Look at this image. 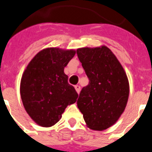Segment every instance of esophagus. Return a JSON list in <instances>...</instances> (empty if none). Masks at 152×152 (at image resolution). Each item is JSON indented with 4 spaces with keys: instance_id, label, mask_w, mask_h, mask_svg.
I'll return each instance as SVG.
<instances>
[{
    "instance_id": "1",
    "label": "esophagus",
    "mask_w": 152,
    "mask_h": 152,
    "mask_svg": "<svg viewBox=\"0 0 152 152\" xmlns=\"http://www.w3.org/2000/svg\"><path fill=\"white\" fill-rule=\"evenodd\" d=\"M75 89H76V92L78 93V94H80V86L76 85L75 86Z\"/></svg>"
}]
</instances>
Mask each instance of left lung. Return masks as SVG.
<instances>
[{"instance_id":"left-lung-1","label":"left lung","mask_w":152,"mask_h":152,"mask_svg":"<svg viewBox=\"0 0 152 152\" xmlns=\"http://www.w3.org/2000/svg\"><path fill=\"white\" fill-rule=\"evenodd\" d=\"M76 53L89 79L88 85L81 90L77 106L88 128L106 129L125 110L129 94L127 76L106 46L78 49Z\"/></svg>"}]
</instances>
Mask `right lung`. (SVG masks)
<instances>
[{
    "label": "right lung",
    "instance_id": "add662e5",
    "mask_svg": "<svg viewBox=\"0 0 152 152\" xmlns=\"http://www.w3.org/2000/svg\"><path fill=\"white\" fill-rule=\"evenodd\" d=\"M76 51L44 49L31 61L23 74L20 95L32 120L42 127H50L61 118L67 106L75 103L78 94L68 83L64 67Z\"/></svg>",
    "mask_w": 152,
    "mask_h": 152
}]
</instances>
